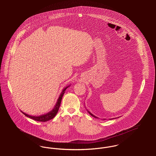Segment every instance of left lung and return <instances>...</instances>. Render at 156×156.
<instances>
[{
  "label": "left lung",
  "mask_w": 156,
  "mask_h": 156,
  "mask_svg": "<svg viewBox=\"0 0 156 156\" xmlns=\"http://www.w3.org/2000/svg\"><path fill=\"white\" fill-rule=\"evenodd\" d=\"M87 111H88V112L89 113V114H90V115L92 116H93V117H94V118H98V117H97V116H95V115H93L92 113H90V112L89 111H88V110H87ZM115 118H113V119H115ZM103 120H105V119H103Z\"/></svg>",
  "instance_id": "left-lung-1"
}]
</instances>
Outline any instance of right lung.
I'll list each match as a JSON object with an SVG mask.
<instances>
[{
  "mask_svg": "<svg viewBox=\"0 0 156 156\" xmlns=\"http://www.w3.org/2000/svg\"><path fill=\"white\" fill-rule=\"evenodd\" d=\"M69 86H70V85L66 87L64 89H62L61 93L60 94V95H59V97L57 100L56 105H55L54 108H53V109L51 111H50L49 112L45 113V114H44V115H39V116L30 115H28V114H27V113H26L23 112H21L27 117L30 118H31L32 119H34L35 121H40V122H45V121H48L53 119L56 115L58 112L59 111V107H60V105H61V100H62V97H63V95H64V94L66 92V90Z\"/></svg>",
  "mask_w": 156,
  "mask_h": 156,
  "instance_id": "right-lung-1",
  "label": "right lung"
}]
</instances>
